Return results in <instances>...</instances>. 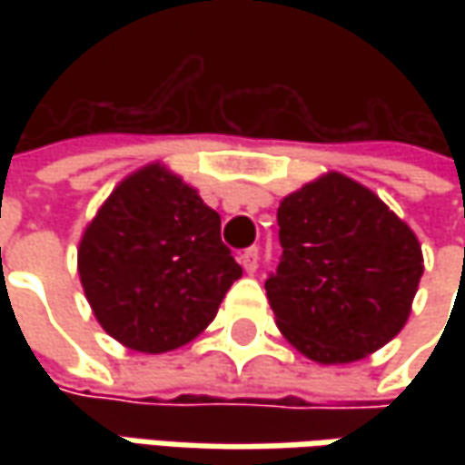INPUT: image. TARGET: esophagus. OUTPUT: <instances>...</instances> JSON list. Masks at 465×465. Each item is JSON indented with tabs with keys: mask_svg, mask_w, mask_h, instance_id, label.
Here are the masks:
<instances>
[{
	"mask_svg": "<svg viewBox=\"0 0 465 465\" xmlns=\"http://www.w3.org/2000/svg\"><path fill=\"white\" fill-rule=\"evenodd\" d=\"M238 261H241V266L248 272V274H256V269H259V248L253 245V248H245V251H241Z\"/></svg>",
	"mask_w": 465,
	"mask_h": 465,
	"instance_id": "obj_1",
	"label": "esophagus"
}]
</instances>
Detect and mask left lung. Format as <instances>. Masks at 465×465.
Wrapping results in <instances>:
<instances>
[{
	"label": "left lung",
	"instance_id": "left-lung-1",
	"mask_svg": "<svg viewBox=\"0 0 465 465\" xmlns=\"http://www.w3.org/2000/svg\"><path fill=\"white\" fill-rule=\"evenodd\" d=\"M282 256L266 297L284 339L321 365L362 360L403 329L421 245L370 191L329 173L277 212Z\"/></svg>",
	"mask_w": 465,
	"mask_h": 465
}]
</instances>
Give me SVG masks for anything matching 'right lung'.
I'll use <instances>...</instances> for the list:
<instances>
[{"label":"right lung","mask_w":465,"mask_h":465,"mask_svg":"<svg viewBox=\"0 0 465 465\" xmlns=\"http://www.w3.org/2000/svg\"><path fill=\"white\" fill-rule=\"evenodd\" d=\"M77 272L100 326L147 354L196 339L242 274L220 214L160 163L114 188L82 235Z\"/></svg>","instance_id":"right-lung-1"}]
</instances>
